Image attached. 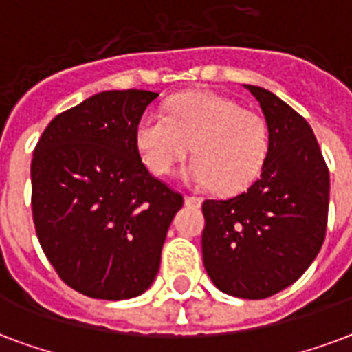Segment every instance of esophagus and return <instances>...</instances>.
<instances>
[{"mask_svg": "<svg viewBox=\"0 0 352 352\" xmlns=\"http://www.w3.org/2000/svg\"><path fill=\"white\" fill-rule=\"evenodd\" d=\"M185 204L190 207H200L201 206V198L200 196H185Z\"/></svg>", "mask_w": 352, "mask_h": 352, "instance_id": "1", "label": "esophagus"}]
</instances>
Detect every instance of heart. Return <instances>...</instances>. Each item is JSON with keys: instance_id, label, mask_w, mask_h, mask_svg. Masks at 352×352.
Listing matches in <instances>:
<instances>
[{"instance_id": "b5f03b06", "label": "heart", "mask_w": 352, "mask_h": 352, "mask_svg": "<svg viewBox=\"0 0 352 352\" xmlns=\"http://www.w3.org/2000/svg\"><path fill=\"white\" fill-rule=\"evenodd\" d=\"M133 139L143 165L157 178L173 174L192 148L196 157L182 170V179L228 192L253 184L270 151L266 119L213 91L178 95L165 116L146 111Z\"/></svg>"}]
</instances>
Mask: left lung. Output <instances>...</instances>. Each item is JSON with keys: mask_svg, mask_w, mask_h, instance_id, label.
<instances>
[{"mask_svg": "<svg viewBox=\"0 0 352 352\" xmlns=\"http://www.w3.org/2000/svg\"><path fill=\"white\" fill-rule=\"evenodd\" d=\"M270 130L261 178L228 200L201 206V255L224 294L264 299L305 274L325 241L331 178L312 128L272 91L244 84Z\"/></svg>", "mask_w": 352, "mask_h": 352, "instance_id": "obj_1", "label": "left lung"}]
</instances>
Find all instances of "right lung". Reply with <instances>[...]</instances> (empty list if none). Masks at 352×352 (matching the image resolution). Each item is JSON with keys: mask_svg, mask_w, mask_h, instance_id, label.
<instances>
[{"mask_svg": "<svg viewBox=\"0 0 352 352\" xmlns=\"http://www.w3.org/2000/svg\"><path fill=\"white\" fill-rule=\"evenodd\" d=\"M157 94L111 89L49 122L31 163L32 219L56 274L95 299L141 296L184 196L154 178L135 148V124Z\"/></svg>", "mask_w": 352, "mask_h": 352, "instance_id": "1", "label": "right lung"}]
</instances>
